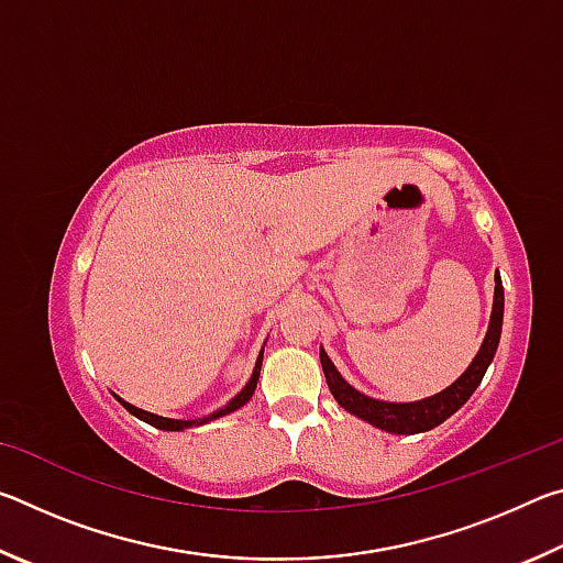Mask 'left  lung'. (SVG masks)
Segmentation results:
<instances>
[{"mask_svg":"<svg viewBox=\"0 0 563 563\" xmlns=\"http://www.w3.org/2000/svg\"><path fill=\"white\" fill-rule=\"evenodd\" d=\"M501 320H504V288L497 271V275H494V305H492L489 330L479 352H476V357L472 360V365L464 369V375L456 379V383L442 389V393L417 399V402H383V399L362 395L360 389H355L342 379L338 367L332 365V360L322 347H320V365H322V373H325L332 397H335L338 405L342 409H347L350 415L365 419V422L393 434L427 432L432 430V427L442 424L446 417H452L456 409H460L466 399L474 395V389L479 387L484 373H487L494 355H497V345L501 338Z\"/></svg>","mask_w":563,"mask_h":563,"instance_id":"8db88e82","label":"left lung"}]
</instances>
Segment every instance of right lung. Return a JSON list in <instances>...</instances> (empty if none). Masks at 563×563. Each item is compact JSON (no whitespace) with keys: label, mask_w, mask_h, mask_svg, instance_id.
I'll return each instance as SVG.
<instances>
[{"label":"right lung","mask_w":563,"mask_h":563,"mask_svg":"<svg viewBox=\"0 0 563 563\" xmlns=\"http://www.w3.org/2000/svg\"><path fill=\"white\" fill-rule=\"evenodd\" d=\"M261 365H263V350H261V355H258V360H255V367H253V375H251V379H247V385L241 389V393H238L231 402H228L225 407H221V409H216L213 415H208V417H201V419H168V417H158V415H151V412H146V409H139V407H133V405H129V402H123L121 397H117L119 402L129 409V412L133 415V417H139V419H144V422H148V424H154V427H158V430H166V432H180V430H188V427H198V424H206V422H211V419H218V417H223V415H231V412H235V409H241L247 399L253 397V393H255V385H258V377H261Z\"/></svg>","instance_id":"add662e5"}]
</instances>
